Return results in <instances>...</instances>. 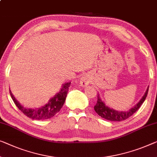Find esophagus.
<instances>
[{
	"label": "esophagus",
	"instance_id": "esophagus-1",
	"mask_svg": "<svg viewBox=\"0 0 157 157\" xmlns=\"http://www.w3.org/2000/svg\"><path fill=\"white\" fill-rule=\"evenodd\" d=\"M80 84H81L82 86H85L86 85H88V84H89L88 79L84 77V78H82L80 79Z\"/></svg>",
	"mask_w": 157,
	"mask_h": 157
}]
</instances>
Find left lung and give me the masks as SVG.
<instances>
[{"instance_id":"left-lung-1","label":"left lung","mask_w":157,"mask_h":157,"mask_svg":"<svg viewBox=\"0 0 157 157\" xmlns=\"http://www.w3.org/2000/svg\"><path fill=\"white\" fill-rule=\"evenodd\" d=\"M148 90L149 87L147 88L146 92L144 93V95L140 99V101L133 108L130 109L128 111H118L107 106L104 104V102L102 101L101 99L99 97V94H98L97 103L94 106V111L99 116H101V118L104 119H106V120L111 121H124L130 117L133 113H135L140 109V107L141 106V105L143 104V102L146 99L147 93H148Z\"/></svg>"}]
</instances>
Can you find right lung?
<instances>
[{"label": "right lung", "instance_id": "add662e5", "mask_svg": "<svg viewBox=\"0 0 157 157\" xmlns=\"http://www.w3.org/2000/svg\"><path fill=\"white\" fill-rule=\"evenodd\" d=\"M71 84V82H66L63 84L60 92L56 94L53 98L50 99L47 104L43 106L35 109H28L22 106L17 101V99L14 97L10 90V93L14 103L25 116L32 119H34V120L43 121L52 118L60 111L65 103Z\"/></svg>", "mask_w": 157, "mask_h": 157}]
</instances>
